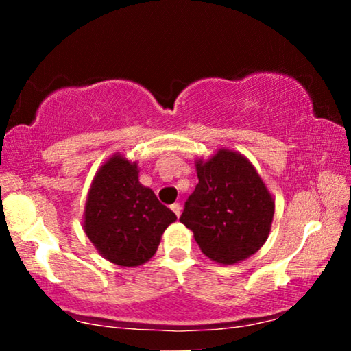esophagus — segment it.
Returning a JSON list of instances; mask_svg holds the SVG:
<instances>
[{"label":"esophagus","instance_id":"obj_1","mask_svg":"<svg viewBox=\"0 0 351 351\" xmlns=\"http://www.w3.org/2000/svg\"><path fill=\"white\" fill-rule=\"evenodd\" d=\"M171 209H172V213H174V214L177 215V217H179L180 213H182V206H180L179 203H174V204L171 206Z\"/></svg>","mask_w":351,"mask_h":351}]
</instances>
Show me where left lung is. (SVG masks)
Returning <instances> with one entry per match:
<instances>
[{
  "label": "left lung",
  "mask_w": 351,
  "mask_h": 351,
  "mask_svg": "<svg viewBox=\"0 0 351 351\" xmlns=\"http://www.w3.org/2000/svg\"><path fill=\"white\" fill-rule=\"evenodd\" d=\"M198 185L185 203L180 222L193 232L201 252L220 265L251 257L265 244L275 198L256 166L232 148L195 160Z\"/></svg>",
  "instance_id": "obj_1"
}]
</instances>
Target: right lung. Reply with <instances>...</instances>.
<instances>
[{
    "label": "right lung",
    "instance_id": "right-lung-1",
    "mask_svg": "<svg viewBox=\"0 0 351 351\" xmlns=\"http://www.w3.org/2000/svg\"><path fill=\"white\" fill-rule=\"evenodd\" d=\"M177 217L138 182L137 161L113 153L95 172L84 204L83 230L104 258L138 267L155 256Z\"/></svg>",
    "mask_w": 351,
    "mask_h": 351
}]
</instances>
